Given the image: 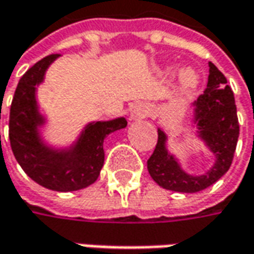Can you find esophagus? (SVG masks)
I'll return each mask as SVG.
<instances>
[{"label": "esophagus", "mask_w": 254, "mask_h": 254, "mask_svg": "<svg viewBox=\"0 0 254 254\" xmlns=\"http://www.w3.org/2000/svg\"><path fill=\"white\" fill-rule=\"evenodd\" d=\"M148 113H150V107H148L145 103H138V104H135L134 109H132L131 119H134V120H137V119H144V117L148 116Z\"/></svg>", "instance_id": "obj_1"}]
</instances>
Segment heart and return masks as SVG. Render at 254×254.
<instances>
[{
  "mask_svg": "<svg viewBox=\"0 0 254 254\" xmlns=\"http://www.w3.org/2000/svg\"><path fill=\"white\" fill-rule=\"evenodd\" d=\"M181 80H182V83H184L185 87H195L198 84V82H199L198 74L195 73L193 70H190V69H187V70L182 72Z\"/></svg>",
  "mask_w": 254,
  "mask_h": 254,
  "instance_id": "heart-1",
  "label": "heart"
}]
</instances>
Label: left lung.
Masks as SVG:
<instances>
[{
  "instance_id": "1",
  "label": "left lung",
  "mask_w": 254,
  "mask_h": 254,
  "mask_svg": "<svg viewBox=\"0 0 254 254\" xmlns=\"http://www.w3.org/2000/svg\"><path fill=\"white\" fill-rule=\"evenodd\" d=\"M196 135L215 155V162L202 175H190L181 168L178 160L167 150V134L158 128V141L147 161L151 178L164 190L193 193L222 178L233 160L239 138V122L233 92L228 80L209 62L208 86L203 94L192 103Z\"/></svg>"
}]
</instances>
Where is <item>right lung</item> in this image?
<instances>
[{
  "instance_id": "add662e5",
  "label": "right lung",
  "mask_w": 254,
  "mask_h": 254,
  "mask_svg": "<svg viewBox=\"0 0 254 254\" xmlns=\"http://www.w3.org/2000/svg\"><path fill=\"white\" fill-rule=\"evenodd\" d=\"M61 55H49L28 69L16 86L9 112V142L26 175L45 188L59 192L83 190L99 178L104 164V138L127 126L124 117L92 122L66 148L46 144L39 128L46 119L39 112L36 87Z\"/></svg>"
}]
</instances>
